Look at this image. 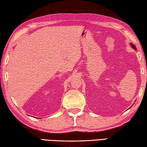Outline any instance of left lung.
Wrapping results in <instances>:
<instances>
[{"label":"left lung","mask_w":147,"mask_h":147,"mask_svg":"<svg viewBox=\"0 0 147 147\" xmlns=\"http://www.w3.org/2000/svg\"><path fill=\"white\" fill-rule=\"evenodd\" d=\"M131 45H132V47H134L135 49H136V47H135V45H132V44H131Z\"/></svg>","instance_id":"left-lung-1"}]
</instances>
